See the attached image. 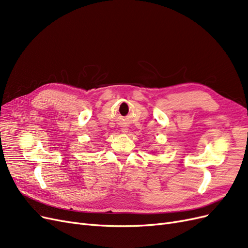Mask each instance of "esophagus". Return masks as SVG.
I'll return each mask as SVG.
<instances>
[{"instance_id": "obj_1", "label": "esophagus", "mask_w": 248, "mask_h": 248, "mask_svg": "<svg viewBox=\"0 0 248 248\" xmlns=\"http://www.w3.org/2000/svg\"><path fill=\"white\" fill-rule=\"evenodd\" d=\"M122 131H123L124 133H126V132H127V129H126V128H124V129H122Z\"/></svg>"}]
</instances>
